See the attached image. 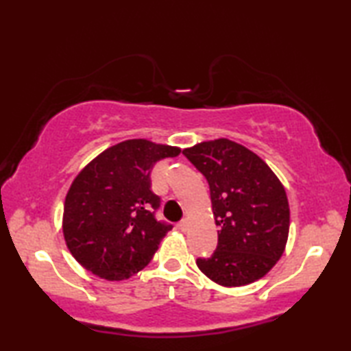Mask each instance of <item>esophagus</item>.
<instances>
[{"instance_id": "esophagus-1", "label": "esophagus", "mask_w": 351, "mask_h": 351, "mask_svg": "<svg viewBox=\"0 0 351 351\" xmlns=\"http://www.w3.org/2000/svg\"><path fill=\"white\" fill-rule=\"evenodd\" d=\"M178 226H180V229L182 230V232H184V230H186L187 229V226H189V223H187V219H181V221H180V224H178Z\"/></svg>"}]
</instances>
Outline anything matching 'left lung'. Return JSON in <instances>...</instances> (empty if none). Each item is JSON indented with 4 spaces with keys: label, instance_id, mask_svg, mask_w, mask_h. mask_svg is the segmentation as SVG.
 <instances>
[{
    "label": "left lung",
    "instance_id": "8db88e82",
    "mask_svg": "<svg viewBox=\"0 0 351 351\" xmlns=\"http://www.w3.org/2000/svg\"><path fill=\"white\" fill-rule=\"evenodd\" d=\"M210 187L218 246L198 258L204 276L221 287H245L268 274L282 257L289 232V204L283 184L268 164L229 139L184 148Z\"/></svg>",
    "mask_w": 351,
    "mask_h": 351
}]
</instances>
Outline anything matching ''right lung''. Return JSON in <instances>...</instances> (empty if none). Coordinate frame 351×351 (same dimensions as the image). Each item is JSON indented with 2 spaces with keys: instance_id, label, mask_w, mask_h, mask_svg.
I'll list each match as a JSON object with an SVG mask.
<instances>
[{
  "instance_id": "add662e5",
  "label": "right lung",
  "mask_w": 351,
  "mask_h": 351,
  "mask_svg": "<svg viewBox=\"0 0 351 351\" xmlns=\"http://www.w3.org/2000/svg\"><path fill=\"white\" fill-rule=\"evenodd\" d=\"M181 148L128 139L106 148L80 170L64 198L63 237L83 268L105 280L144 269L171 229L154 218L153 165Z\"/></svg>"
}]
</instances>
